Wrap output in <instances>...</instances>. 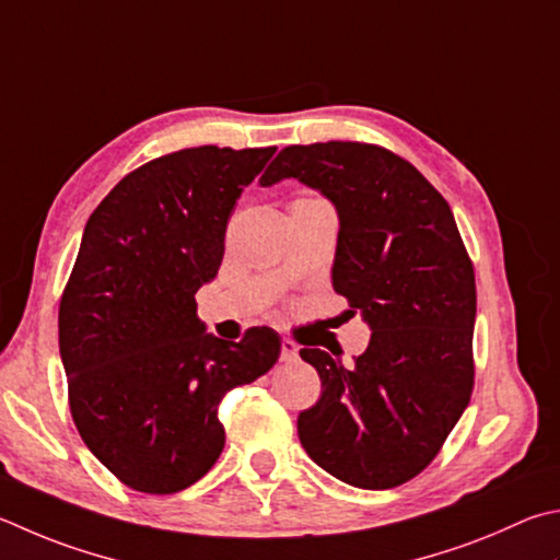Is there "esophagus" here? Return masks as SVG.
I'll return each instance as SVG.
<instances>
[{"label": "esophagus", "mask_w": 560, "mask_h": 560, "mask_svg": "<svg viewBox=\"0 0 560 560\" xmlns=\"http://www.w3.org/2000/svg\"><path fill=\"white\" fill-rule=\"evenodd\" d=\"M299 358V345L293 342V340H289V338H283L281 340V360L283 362H291V360H296Z\"/></svg>", "instance_id": "esophagus-1"}]
</instances>
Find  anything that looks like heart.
Wrapping results in <instances>:
<instances>
[{"label":"heart","instance_id":"heart-1","mask_svg":"<svg viewBox=\"0 0 560 560\" xmlns=\"http://www.w3.org/2000/svg\"><path fill=\"white\" fill-rule=\"evenodd\" d=\"M303 200H318V198H311V196H306V198H303Z\"/></svg>","mask_w":560,"mask_h":560}]
</instances>
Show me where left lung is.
<instances>
[{"label":"left lung","instance_id":"obj_1","mask_svg":"<svg viewBox=\"0 0 560 560\" xmlns=\"http://www.w3.org/2000/svg\"><path fill=\"white\" fill-rule=\"evenodd\" d=\"M299 178L338 208L332 287L372 338L352 368L301 358L323 394L299 416L306 453L332 477L389 490L431 465L475 386V269L445 198L409 161L364 141L279 151L259 178Z\"/></svg>","mask_w":560,"mask_h":560}]
</instances>
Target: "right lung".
<instances>
[{
    "mask_svg": "<svg viewBox=\"0 0 560 560\" xmlns=\"http://www.w3.org/2000/svg\"><path fill=\"white\" fill-rule=\"evenodd\" d=\"M277 147H192L139 166L90 215L60 296L58 342L80 439L119 482L174 494L225 448L218 404L279 360L271 328L202 330L228 220Z\"/></svg>",
    "mask_w": 560,
    "mask_h": 560,
    "instance_id": "right-lung-1",
    "label": "right lung"
}]
</instances>
